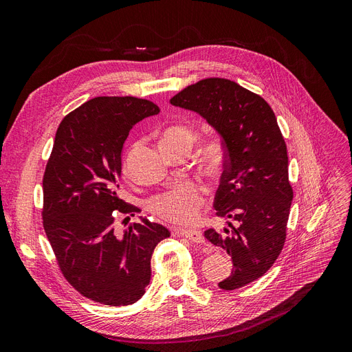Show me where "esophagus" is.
Instances as JSON below:
<instances>
[{"instance_id": "1", "label": "esophagus", "mask_w": 352, "mask_h": 352, "mask_svg": "<svg viewBox=\"0 0 352 352\" xmlns=\"http://www.w3.org/2000/svg\"><path fill=\"white\" fill-rule=\"evenodd\" d=\"M177 233H179L181 236H184V238H187L188 241H191V242H196V243H204V236L201 235V232L200 230H178Z\"/></svg>"}]
</instances>
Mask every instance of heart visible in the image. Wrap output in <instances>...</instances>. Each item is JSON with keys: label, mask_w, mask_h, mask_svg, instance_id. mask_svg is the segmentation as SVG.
<instances>
[{"label": "heart", "mask_w": 352, "mask_h": 352, "mask_svg": "<svg viewBox=\"0 0 352 352\" xmlns=\"http://www.w3.org/2000/svg\"><path fill=\"white\" fill-rule=\"evenodd\" d=\"M196 132L186 124H173L164 129L162 148H191ZM200 161L209 173H216L225 162V145L219 136H209L201 145ZM127 162L124 169L127 171ZM206 190L192 181H177L164 192L156 194L149 201L151 212L173 225H190L200 214Z\"/></svg>", "instance_id": "1"}]
</instances>
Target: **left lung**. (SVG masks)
Instances as JSON below:
<instances>
[{"label": "left lung", "mask_w": 352, "mask_h": 352, "mask_svg": "<svg viewBox=\"0 0 352 352\" xmlns=\"http://www.w3.org/2000/svg\"><path fill=\"white\" fill-rule=\"evenodd\" d=\"M169 102L201 116L223 140L226 161L214 210L226 226L204 236L232 258L230 276L219 287H243L265 274L285 241L293 190L276 114L263 97L225 78L201 80Z\"/></svg>", "instance_id": "obj_1"}]
</instances>
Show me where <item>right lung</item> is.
<instances>
[{
	"label": "right lung",
	"mask_w": 352,
	"mask_h": 352,
	"mask_svg": "<svg viewBox=\"0 0 352 352\" xmlns=\"http://www.w3.org/2000/svg\"><path fill=\"white\" fill-rule=\"evenodd\" d=\"M158 113L156 104L136 97L88 100L59 124L46 165V236L63 277L101 305L138 302L151 281L155 246L169 236L145 217L122 235L114 230L117 214L139 212L119 196L124 140L136 123Z\"/></svg>",
	"instance_id": "1"
}]
</instances>
